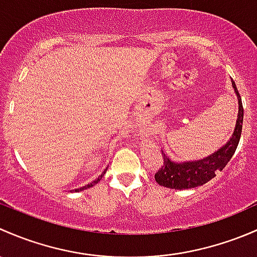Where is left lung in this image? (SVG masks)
<instances>
[{
	"label": "left lung",
	"instance_id": "left-lung-1",
	"mask_svg": "<svg viewBox=\"0 0 257 257\" xmlns=\"http://www.w3.org/2000/svg\"><path fill=\"white\" fill-rule=\"evenodd\" d=\"M232 88L237 96L239 102V112H237L236 125L234 134L231 135L225 146L219 148L216 152L208 157L197 161H187V162H174L169 160L168 156L162 151L163 165L155 174V179L160 186L171 188V189H190L205 184L215 177V173L223 171L239 145L240 136L242 130V118H244V109H242L241 97L237 91L234 80H231Z\"/></svg>",
	"mask_w": 257,
	"mask_h": 257
}]
</instances>
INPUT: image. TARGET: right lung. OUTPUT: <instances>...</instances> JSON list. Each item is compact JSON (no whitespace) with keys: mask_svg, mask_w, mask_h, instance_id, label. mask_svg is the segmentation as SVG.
<instances>
[{"mask_svg":"<svg viewBox=\"0 0 257 257\" xmlns=\"http://www.w3.org/2000/svg\"><path fill=\"white\" fill-rule=\"evenodd\" d=\"M106 169H107V168H106ZM106 169H105V171H104V172H102V173H101V174H100V176H99V177H97V178H96V179H95V181H92V182H91V183L86 184V186H84V187L79 188V189H75V192H79V190H84V189H88V188H90V187H92V186H95V184H96V183H97V182H99V181H100V179H101V178H102V177H104V174H105V173H106Z\"/></svg>","mask_w":257,"mask_h":257,"instance_id":"add662e5","label":"right lung"}]
</instances>
